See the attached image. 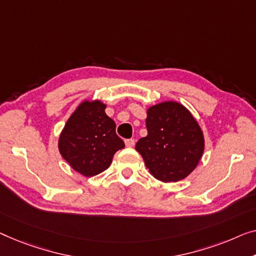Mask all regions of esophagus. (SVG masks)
Returning a JSON list of instances; mask_svg holds the SVG:
<instances>
[{"mask_svg":"<svg viewBox=\"0 0 256 256\" xmlns=\"http://www.w3.org/2000/svg\"><path fill=\"white\" fill-rule=\"evenodd\" d=\"M125 144H126V147H133V146H134V140L126 139V140H125Z\"/></svg>","mask_w":256,"mask_h":256,"instance_id":"esophagus-1","label":"esophagus"}]
</instances>
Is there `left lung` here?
I'll return each instance as SVG.
<instances>
[{"label":"left lung","mask_w":256,"mask_h":256,"mask_svg":"<svg viewBox=\"0 0 256 256\" xmlns=\"http://www.w3.org/2000/svg\"><path fill=\"white\" fill-rule=\"evenodd\" d=\"M148 134L136 150L150 172L158 180L178 182L188 177L204 150V133L184 106L168 101L147 110Z\"/></svg>","instance_id":"left-lung-1"}]
</instances>
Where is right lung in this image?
<instances>
[{"label":"right lung","mask_w":256,"mask_h":256,"mask_svg":"<svg viewBox=\"0 0 256 256\" xmlns=\"http://www.w3.org/2000/svg\"><path fill=\"white\" fill-rule=\"evenodd\" d=\"M100 101H84L68 118L60 136L62 158L76 171L92 177L110 166L115 152L125 147L116 124Z\"/></svg>","instance_id":"obj_1"}]
</instances>
